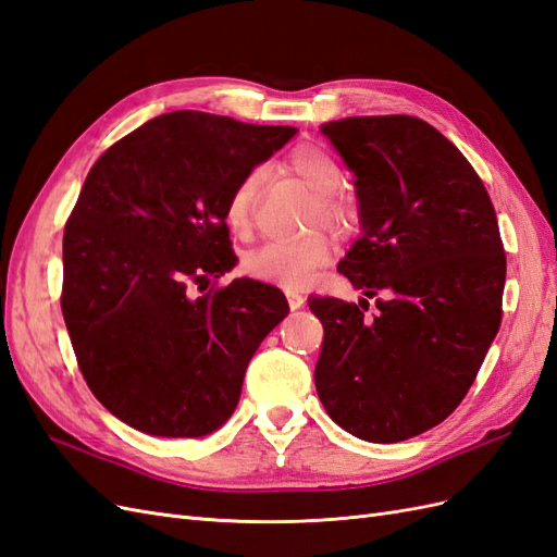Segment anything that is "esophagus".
<instances>
[{
  "mask_svg": "<svg viewBox=\"0 0 557 557\" xmlns=\"http://www.w3.org/2000/svg\"><path fill=\"white\" fill-rule=\"evenodd\" d=\"M285 297H288V307L293 309V311H297V309H301V307H305V295H301V293H297V290H293V288H288V290H285Z\"/></svg>",
  "mask_w": 557,
  "mask_h": 557,
  "instance_id": "esophagus-1",
  "label": "esophagus"
}]
</instances>
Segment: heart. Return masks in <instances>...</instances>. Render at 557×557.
Masks as SVG:
<instances>
[{"mask_svg":"<svg viewBox=\"0 0 557 557\" xmlns=\"http://www.w3.org/2000/svg\"><path fill=\"white\" fill-rule=\"evenodd\" d=\"M288 170L307 181L318 193V207L313 223L323 221L332 230H350L358 221V207L350 197L339 193L344 178L342 164L336 158L315 144H301L288 153ZM264 183V170L252 166L248 170L225 199V223L246 239L256 225V209L260 188ZM332 260V246L320 232L307 234L295 242H267L250 250L244 258V272L250 278L264 283L285 285V288H301L307 285L318 269H323Z\"/></svg>","mask_w":557,"mask_h":557,"instance_id":"obj_1","label":"heart"}]
</instances>
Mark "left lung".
I'll use <instances>...</instances> for the list:
<instances>
[{
    "mask_svg": "<svg viewBox=\"0 0 557 557\" xmlns=\"http://www.w3.org/2000/svg\"><path fill=\"white\" fill-rule=\"evenodd\" d=\"M356 174L362 237L339 272L369 301L309 297L325 336L315 391L336 425L374 444L440 425L469 393L502 323L507 256L474 166L416 115L320 125Z\"/></svg>",
    "mask_w": 557,
    "mask_h": 557,
    "instance_id": "obj_1",
    "label": "left lung"
}]
</instances>
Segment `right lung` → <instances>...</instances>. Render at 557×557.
Here are the masks:
<instances>
[{
	"instance_id": "add662e5",
	"label": "right lung",
	"mask_w": 557,
	"mask_h": 557,
	"mask_svg": "<svg viewBox=\"0 0 557 557\" xmlns=\"http://www.w3.org/2000/svg\"><path fill=\"white\" fill-rule=\"evenodd\" d=\"M297 134L205 111L148 121L88 172L62 239V315L92 395L129 428L205 436L237 409L246 367L288 315L274 285L221 278L237 258L225 199Z\"/></svg>"
}]
</instances>
